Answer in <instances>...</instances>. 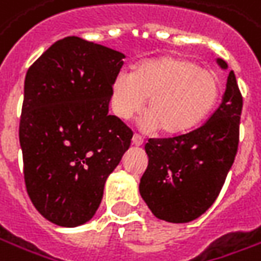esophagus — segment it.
<instances>
[{
	"instance_id": "esophagus-1",
	"label": "esophagus",
	"mask_w": 261,
	"mask_h": 261,
	"mask_svg": "<svg viewBox=\"0 0 261 261\" xmlns=\"http://www.w3.org/2000/svg\"><path fill=\"white\" fill-rule=\"evenodd\" d=\"M143 143H144V139H143L140 134H134V136H133V144H134V146H141Z\"/></svg>"
}]
</instances>
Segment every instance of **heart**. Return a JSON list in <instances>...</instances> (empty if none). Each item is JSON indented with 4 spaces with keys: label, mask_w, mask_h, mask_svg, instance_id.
I'll return each mask as SVG.
<instances>
[{
    "label": "heart",
    "mask_w": 261,
    "mask_h": 261,
    "mask_svg": "<svg viewBox=\"0 0 261 261\" xmlns=\"http://www.w3.org/2000/svg\"><path fill=\"white\" fill-rule=\"evenodd\" d=\"M220 84L210 70L191 59L163 55L136 66L133 75L118 72L111 84L113 113L130 120L148 98L144 127L179 137L198 128L215 108Z\"/></svg>",
    "instance_id": "heart-1"
}]
</instances>
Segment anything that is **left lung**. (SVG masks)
Instances as JSON below:
<instances>
[{"instance_id":"8db88e82","label":"left lung","mask_w":261,"mask_h":261,"mask_svg":"<svg viewBox=\"0 0 261 261\" xmlns=\"http://www.w3.org/2000/svg\"><path fill=\"white\" fill-rule=\"evenodd\" d=\"M218 65L227 63L218 59ZM243 96L231 70L220 107L189 134L148 139V165L140 193L150 211L167 222H189L215 202L234 163Z\"/></svg>"}]
</instances>
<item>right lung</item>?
<instances>
[{
    "mask_svg": "<svg viewBox=\"0 0 261 261\" xmlns=\"http://www.w3.org/2000/svg\"><path fill=\"white\" fill-rule=\"evenodd\" d=\"M124 58L69 36L27 70L18 131L24 182L36 210L56 225L94 217L107 177L130 147L131 128L108 114Z\"/></svg>",
    "mask_w": 261,
    "mask_h": 261,
    "instance_id": "add662e5",
    "label": "right lung"
}]
</instances>
